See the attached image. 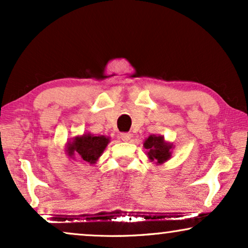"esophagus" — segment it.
<instances>
[{"label":"esophagus","instance_id":"34e87169","mask_svg":"<svg viewBox=\"0 0 248 248\" xmlns=\"http://www.w3.org/2000/svg\"><path fill=\"white\" fill-rule=\"evenodd\" d=\"M131 137H132V134L131 133H121V139L123 141H128L131 139Z\"/></svg>","mask_w":248,"mask_h":248}]
</instances>
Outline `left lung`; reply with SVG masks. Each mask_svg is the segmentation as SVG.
<instances>
[{
  "mask_svg": "<svg viewBox=\"0 0 248 248\" xmlns=\"http://www.w3.org/2000/svg\"><path fill=\"white\" fill-rule=\"evenodd\" d=\"M143 147L147 149L149 160L160 165L170 159L171 149L174 145L166 142L162 135H150L144 141Z\"/></svg>",
  "mask_w": 248,
  "mask_h": 248,
  "instance_id": "obj_1",
  "label": "left lung"
}]
</instances>
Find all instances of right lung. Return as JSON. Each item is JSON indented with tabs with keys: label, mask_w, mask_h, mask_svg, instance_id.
I'll return each instance as SVG.
<instances>
[{
	"label": "right lung",
	"mask_w": 248,
	"mask_h": 248,
	"mask_svg": "<svg viewBox=\"0 0 248 248\" xmlns=\"http://www.w3.org/2000/svg\"><path fill=\"white\" fill-rule=\"evenodd\" d=\"M108 143H109V138L104 137V135L94 137L90 133H87L81 137H76L72 142H69L66 151L70 157L79 155L84 161L93 165L103 155Z\"/></svg>",
	"instance_id": "add662e5"
}]
</instances>
